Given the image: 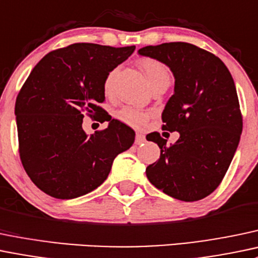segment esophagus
<instances>
[{
  "mask_svg": "<svg viewBox=\"0 0 258 258\" xmlns=\"http://www.w3.org/2000/svg\"><path fill=\"white\" fill-rule=\"evenodd\" d=\"M145 141H146L145 135H142V134H137L136 135V141H135V143H136V145H142Z\"/></svg>",
  "mask_w": 258,
  "mask_h": 258,
  "instance_id": "esophagus-1",
  "label": "esophagus"
}]
</instances>
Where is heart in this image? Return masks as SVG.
Wrapping results in <instances>:
<instances>
[{"mask_svg":"<svg viewBox=\"0 0 258 258\" xmlns=\"http://www.w3.org/2000/svg\"><path fill=\"white\" fill-rule=\"evenodd\" d=\"M140 65L152 86L161 83H169V70H168L167 65H164L162 61L152 58H143L141 59ZM116 73H117V69H112L105 78L104 90L106 94H111V91H112ZM117 117L124 123L130 124V126L140 127L147 121L148 116L147 113L143 112L142 110H138V108L123 107L117 112Z\"/></svg>","mask_w":258,"mask_h":258,"instance_id":"b5f03b06","label":"heart"}]
</instances>
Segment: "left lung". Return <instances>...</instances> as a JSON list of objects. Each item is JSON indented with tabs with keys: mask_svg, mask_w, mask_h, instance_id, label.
Listing matches in <instances>:
<instances>
[{
	"mask_svg": "<svg viewBox=\"0 0 258 258\" xmlns=\"http://www.w3.org/2000/svg\"><path fill=\"white\" fill-rule=\"evenodd\" d=\"M138 54L167 65L174 94L162 112L163 128L179 132L174 145L147 135L161 157L146 168L148 180L169 197L197 202L213 193L229 169L242 132L234 79L218 56L184 42L147 45Z\"/></svg>",
	"mask_w": 258,
	"mask_h": 258,
	"instance_id": "obj_1",
	"label": "left lung"
}]
</instances>
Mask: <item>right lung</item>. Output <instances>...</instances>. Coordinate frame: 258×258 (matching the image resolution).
<instances>
[{
    "instance_id": "right-lung-1",
    "label": "right lung",
    "mask_w": 258,
    "mask_h": 258,
    "mask_svg": "<svg viewBox=\"0 0 258 258\" xmlns=\"http://www.w3.org/2000/svg\"><path fill=\"white\" fill-rule=\"evenodd\" d=\"M135 49L75 43L43 56L22 86L15 106L20 157L45 194L74 199L90 193L106 180L117 154L134 145V130L99 105L106 75ZM84 112L108 120V128L86 135Z\"/></svg>"
}]
</instances>
